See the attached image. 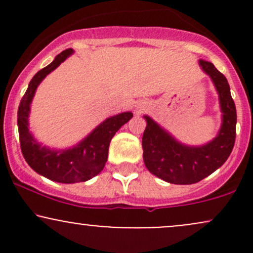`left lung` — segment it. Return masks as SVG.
<instances>
[{"instance_id": "8db88e82", "label": "left lung", "mask_w": 253, "mask_h": 253, "mask_svg": "<svg viewBox=\"0 0 253 253\" xmlns=\"http://www.w3.org/2000/svg\"><path fill=\"white\" fill-rule=\"evenodd\" d=\"M199 63L213 81L221 107V128L213 140L188 146L144 117L147 123L143 134L144 163L151 173L172 184H194L210 176L227 161L236 143L237 110L227 80L211 62L200 59Z\"/></svg>"}]
</instances>
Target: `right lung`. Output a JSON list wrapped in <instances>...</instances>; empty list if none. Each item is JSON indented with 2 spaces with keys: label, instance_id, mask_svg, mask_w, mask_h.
<instances>
[{
  "label": "right lung",
  "instance_id": "obj_1",
  "mask_svg": "<svg viewBox=\"0 0 253 253\" xmlns=\"http://www.w3.org/2000/svg\"><path fill=\"white\" fill-rule=\"evenodd\" d=\"M72 48L63 51L54 58L53 62L34 75L17 110L20 146L26 162L39 175L51 181L68 184L88 181L103 170L108 158L110 140L120 127L128 123L133 117L130 112H125L106 119L72 149L56 151L37 143L28 129L32 100L40 82L72 54Z\"/></svg>",
  "mask_w": 253,
  "mask_h": 253
}]
</instances>
